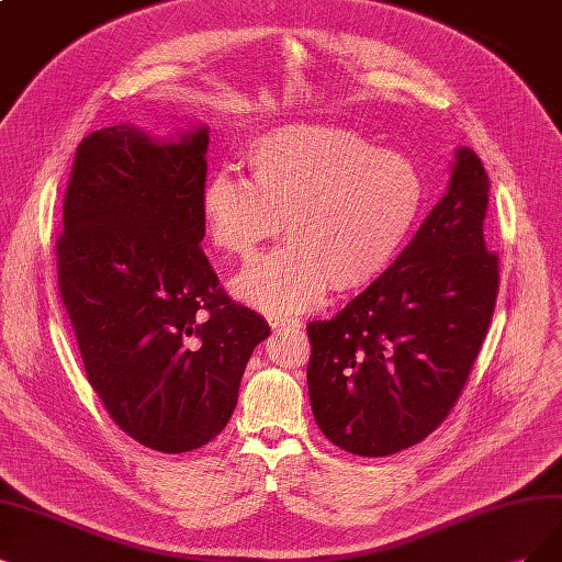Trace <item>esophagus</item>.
Returning a JSON list of instances; mask_svg holds the SVG:
<instances>
[{"label": "esophagus", "instance_id": "esophagus-1", "mask_svg": "<svg viewBox=\"0 0 562 562\" xmlns=\"http://www.w3.org/2000/svg\"><path fill=\"white\" fill-rule=\"evenodd\" d=\"M270 326L276 328H301V319H289V317H270Z\"/></svg>", "mask_w": 562, "mask_h": 562}]
</instances>
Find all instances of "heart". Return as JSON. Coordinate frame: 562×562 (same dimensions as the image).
I'll use <instances>...</instances> for the list:
<instances>
[{
  "label": "heart",
  "mask_w": 562,
  "mask_h": 562,
  "mask_svg": "<svg viewBox=\"0 0 562 562\" xmlns=\"http://www.w3.org/2000/svg\"><path fill=\"white\" fill-rule=\"evenodd\" d=\"M249 178L205 182L201 217L220 252L252 259L284 222L289 245L247 266L234 292L270 315L303 313L328 286L359 292L396 263L424 207L407 157L336 124H284L249 140Z\"/></svg>",
  "instance_id": "obj_1"
}]
</instances>
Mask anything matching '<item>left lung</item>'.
<instances>
[{"instance_id": "1", "label": "left lung", "mask_w": 562, "mask_h": 562, "mask_svg": "<svg viewBox=\"0 0 562 562\" xmlns=\"http://www.w3.org/2000/svg\"><path fill=\"white\" fill-rule=\"evenodd\" d=\"M488 190L482 159L461 148L449 192L396 263L334 319L307 324L310 405L340 449L398 453L459 401L501 284L484 240Z\"/></svg>"}]
</instances>
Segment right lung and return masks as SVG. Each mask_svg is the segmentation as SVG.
<instances>
[{"instance_id":"right-lung-1","label":"right lung","mask_w":562,"mask_h":562,"mask_svg":"<svg viewBox=\"0 0 562 562\" xmlns=\"http://www.w3.org/2000/svg\"><path fill=\"white\" fill-rule=\"evenodd\" d=\"M207 132L155 143L132 124L76 148L55 238L57 289L90 386L117 428L164 453L232 419L263 317L220 286L201 249Z\"/></svg>"}]
</instances>
